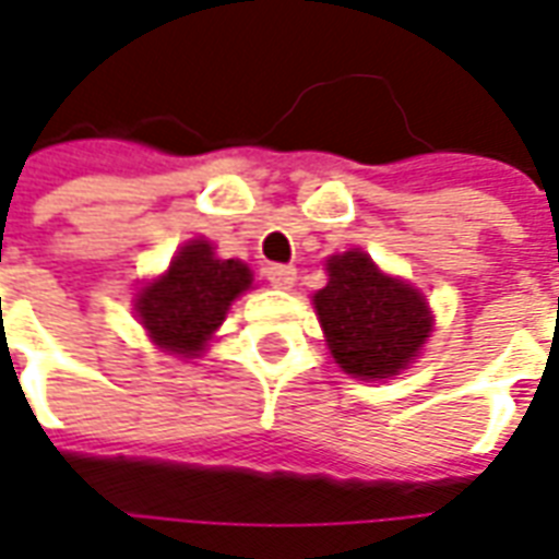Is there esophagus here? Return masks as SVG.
I'll return each mask as SVG.
<instances>
[{
	"label": "esophagus",
	"instance_id": "esophagus-1",
	"mask_svg": "<svg viewBox=\"0 0 559 559\" xmlns=\"http://www.w3.org/2000/svg\"><path fill=\"white\" fill-rule=\"evenodd\" d=\"M266 281L278 290H290L296 284V269L284 266V263H272V266H266Z\"/></svg>",
	"mask_w": 559,
	"mask_h": 559
}]
</instances>
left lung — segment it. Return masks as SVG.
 <instances>
[{
  "label": "left lung",
  "mask_w": 559,
  "mask_h": 559,
  "mask_svg": "<svg viewBox=\"0 0 559 559\" xmlns=\"http://www.w3.org/2000/svg\"><path fill=\"white\" fill-rule=\"evenodd\" d=\"M326 272L329 284L314 293V308L332 359L359 380L401 374L431 338L425 296L386 275L359 248L329 257Z\"/></svg>",
  "instance_id": "left-lung-1"
}]
</instances>
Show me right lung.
Masks as SVG:
<instances>
[{
  "label": "right lung",
  "mask_w": 559,
  "mask_h": 559,
  "mask_svg": "<svg viewBox=\"0 0 559 559\" xmlns=\"http://www.w3.org/2000/svg\"><path fill=\"white\" fill-rule=\"evenodd\" d=\"M251 281L254 275L242 260H221L206 239H191L160 278L140 287L134 311L158 350L194 359Z\"/></svg>",
  "instance_id": "obj_1"
}]
</instances>
